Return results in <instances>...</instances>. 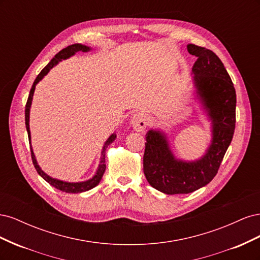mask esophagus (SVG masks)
I'll return each instance as SVG.
<instances>
[{"label": "esophagus", "mask_w": 260, "mask_h": 260, "mask_svg": "<svg viewBox=\"0 0 260 260\" xmlns=\"http://www.w3.org/2000/svg\"><path fill=\"white\" fill-rule=\"evenodd\" d=\"M131 124L136 131H143L147 125V116L144 112H138L131 117Z\"/></svg>", "instance_id": "esophagus-1"}]
</instances>
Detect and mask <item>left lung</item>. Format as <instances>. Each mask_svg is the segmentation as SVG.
Segmentation results:
<instances>
[{
  "label": "left lung",
  "instance_id": "8db88e82",
  "mask_svg": "<svg viewBox=\"0 0 260 260\" xmlns=\"http://www.w3.org/2000/svg\"><path fill=\"white\" fill-rule=\"evenodd\" d=\"M198 57L192 68L196 96L211 121V143L200 159H177L165 132L146 133L143 170L148 183L165 194H187L205 186L217 175L235 129L237 94L231 78L217 55L205 48L187 44Z\"/></svg>",
  "mask_w": 260,
  "mask_h": 260
}]
</instances>
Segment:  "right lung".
<instances>
[{"label":"right lung","mask_w":260,"mask_h":260,"mask_svg":"<svg viewBox=\"0 0 260 260\" xmlns=\"http://www.w3.org/2000/svg\"><path fill=\"white\" fill-rule=\"evenodd\" d=\"M91 50V48L86 45H82V44H73V45H69L67 48L62 49L60 52H58L55 56L52 58V60L49 62L48 65H46L42 70L41 73L38 75V77L36 78V80L32 84V88L30 90L29 93V98L27 101V104H26V109H25V119H26V129L28 132V138H29V143H31V136H30V128H29V115H30V107H31V103H32V98H34V93L36 90V85L39 81H41L43 79V77L45 75H48V73L50 70L55 66L58 64V61H60L61 59H67L70 56H73L77 52H89ZM116 139V135L113 133V135L109 137L106 142L104 143L103 148H102V153H101V161L99 165V168L95 172V175H94L91 179L86 180V181H82V182H66V181H61L58 179H54L50 176H48L45 174V172L40 168L39 166L37 159H36V156L34 153V149L32 147L30 146V151H31V158H32V162H34V166L36 168V170L38 171V174L40 175L46 182L50 183L52 186L56 187L57 190H60L61 192H66V193H81V192H85V191H89L91 188H93L94 186H96L100 181L103 177L105 169H106V165H105V153H106V148L107 146L113 143Z\"/></svg>","instance_id":"1"}]
</instances>
